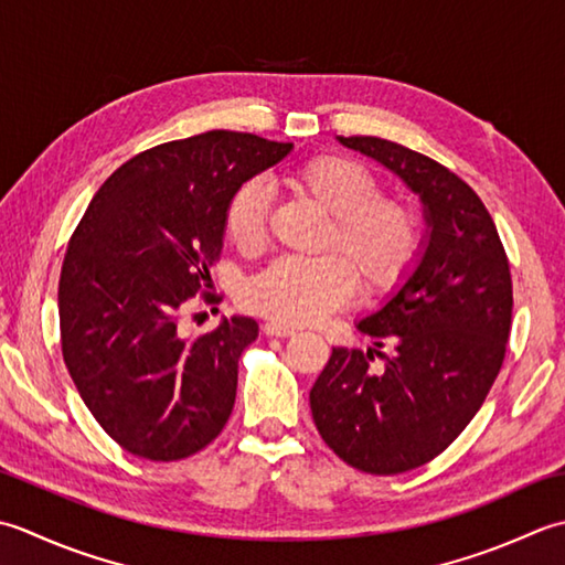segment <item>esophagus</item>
I'll list each match as a JSON object with an SVG mask.
<instances>
[{"instance_id": "34e87169", "label": "esophagus", "mask_w": 565, "mask_h": 565, "mask_svg": "<svg viewBox=\"0 0 565 565\" xmlns=\"http://www.w3.org/2000/svg\"><path fill=\"white\" fill-rule=\"evenodd\" d=\"M263 331L268 333V337H278V339H287V337H295V329L292 327H285V324H278V321H268L266 327H263Z\"/></svg>"}]
</instances>
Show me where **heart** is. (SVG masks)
Listing matches in <instances>:
<instances>
[{
    "label": "heart",
    "instance_id": "obj_1",
    "mask_svg": "<svg viewBox=\"0 0 565 565\" xmlns=\"http://www.w3.org/2000/svg\"><path fill=\"white\" fill-rule=\"evenodd\" d=\"M290 188L329 214L319 258H280L253 275L244 290L250 312L285 327H305L351 302L355 285L365 295H390L409 278L422 250L419 216L407 202L377 194V180L359 160L324 153L305 160ZM226 241L244 256L268 244V194L248 180L224 210Z\"/></svg>",
    "mask_w": 565,
    "mask_h": 565
}]
</instances>
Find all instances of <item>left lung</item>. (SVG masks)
I'll return each mask as SVG.
<instances>
[{"label": "left lung", "mask_w": 565, "mask_h": 565, "mask_svg": "<svg viewBox=\"0 0 565 565\" xmlns=\"http://www.w3.org/2000/svg\"><path fill=\"white\" fill-rule=\"evenodd\" d=\"M339 141L419 194L429 232L405 285L359 321L372 351L333 349L309 393L321 439L373 476L419 468L456 441L498 377L512 329L510 260L492 216L456 172L385 138Z\"/></svg>", "instance_id": "8db88e82"}]
</instances>
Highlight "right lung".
I'll list each match as a JSON object with an SVG mask.
<instances>
[{
  "instance_id": "right-lung-1",
  "label": "right lung",
  "mask_w": 565,
  "mask_h": 565,
  "mask_svg": "<svg viewBox=\"0 0 565 565\" xmlns=\"http://www.w3.org/2000/svg\"><path fill=\"white\" fill-rule=\"evenodd\" d=\"M292 143L206 131L126 160L79 218L57 282L63 359L92 417L148 460L202 451L234 409L250 317L185 339L182 307L210 299L224 210Z\"/></svg>"
}]
</instances>
